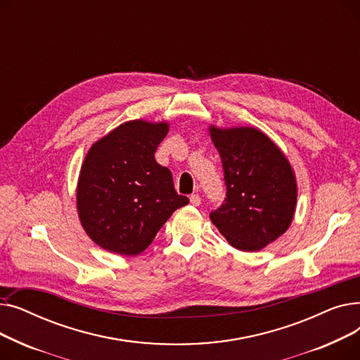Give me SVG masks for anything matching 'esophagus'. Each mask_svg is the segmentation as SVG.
<instances>
[{"label":"esophagus","mask_w":360,"mask_h":360,"mask_svg":"<svg viewBox=\"0 0 360 360\" xmlns=\"http://www.w3.org/2000/svg\"><path fill=\"white\" fill-rule=\"evenodd\" d=\"M190 201H191V204H193V205L198 207V205L201 204V197H200L198 194H193V195L190 197Z\"/></svg>","instance_id":"1"}]
</instances>
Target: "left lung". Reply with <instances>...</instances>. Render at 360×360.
I'll return each mask as SVG.
<instances>
[{
  "instance_id": "obj_1",
  "label": "left lung",
  "mask_w": 360,
  "mask_h": 360,
  "mask_svg": "<svg viewBox=\"0 0 360 360\" xmlns=\"http://www.w3.org/2000/svg\"><path fill=\"white\" fill-rule=\"evenodd\" d=\"M226 184V198L210 220L233 248L255 252L292 224L297 184L281 148L254 127H209Z\"/></svg>"
}]
</instances>
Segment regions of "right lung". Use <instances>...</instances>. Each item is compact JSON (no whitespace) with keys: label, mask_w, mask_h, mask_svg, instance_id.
Wrapping results in <instances>:
<instances>
[{"label":"right lung","mask_w":360,"mask_h":360,"mask_svg":"<svg viewBox=\"0 0 360 360\" xmlns=\"http://www.w3.org/2000/svg\"><path fill=\"white\" fill-rule=\"evenodd\" d=\"M169 122L132 120L94 141L82 163L75 202L87 236L105 251L141 254L165 221L190 202L155 159Z\"/></svg>","instance_id":"1"}]
</instances>
